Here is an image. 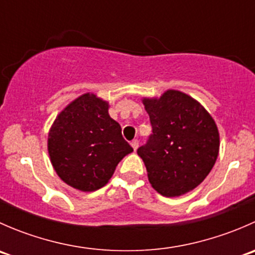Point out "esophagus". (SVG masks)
<instances>
[{
    "label": "esophagus",
    "instance_id": "esophagus-1",
    "mask_svg": "<svg viewBox=\"0 0 255 255\" xmlns=\"http://www.w3.org/2000/svg\"><path fill=\"white\" fill-rule=\"evenodd\" d=\"M130 145H132V148L134 149V150H137L138 145H139V142H138V139H133L132 142H130Z\"/></svg>",
    "mask_w": 255,
    "mask_h": 255
}]
</instances>
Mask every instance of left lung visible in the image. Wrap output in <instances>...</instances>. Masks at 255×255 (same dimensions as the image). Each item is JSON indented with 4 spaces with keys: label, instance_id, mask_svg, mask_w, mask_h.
Returning a JSON list of instances; mask_svg holds the SVG:
<instances>
[{
    "label": "left lung",
    "instance_id": "obj_1",
    "mask_svg": "<svg viewBox=\"0 0 255 255\" xmlns=\"http://www.w3.org/2000/svg\"><path fill=\"white\" fill-rule=\"evenodd\" d=\"M153 134L137 153L156 192L176 197L205 180L220 150L215 120L200 102L177 90L143 99Z\"/></svg>",
    "mask_w": 255,
    "mask_h": 255
}]
</instances>
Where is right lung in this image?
Here are the masks:
<instances>
[{
	"label": "right lung",
	"instance_id": "right-lung-1",
	"mask_svg": "<svg viewBox=\"0 0 255 255\" xmlns=\"http://www.w3.org/2000/svg\"><path fill=\"white\" fill-rule=\"evenodd\" d=\"M109 107V102L87 92L59 113L49 130L48 153L54 170L80 191L104 187L118 163L133 151L120 123L110 117Z\"/></svg>",
	"mask_w": 255,
	"mask_h": 255
}]
</instances>
